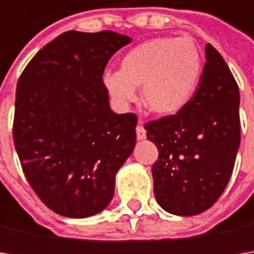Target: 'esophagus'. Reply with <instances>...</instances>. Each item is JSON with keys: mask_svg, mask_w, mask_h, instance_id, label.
Instances as JSON below:
<instances>
[{"mask_svg": "<svg viewBox=\"0 0 254 254\" xmlns=\"http://www.w3.org/2000/svg\"><path fill=\"white\" fill-rule=\"evenodd\" d=\"M137 138L138 140H144L145 138V135H147V131H145V128L142 127V120H138V124H137Z\"/></svg>", "mask_w": 254, "mask_h": 254, "instance_id": "obj_1", "label": "esophagus"}]
</instances>
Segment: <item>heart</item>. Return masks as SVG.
Wrapping results in <instances>:
<instances>
[{
    "label": "heart",
    "instance_id": "b5f03b06",
    "mask_svg": "<svg viewBox=\"0 0 254 254\" xmlns=\"http://www.w3.org/2000/svg\"><path fill=\"white\" fill-rule=\"evenodd\" d=\"M202 58L190 36H158L131 48L120 70H106L103 86L114 103L127 107L142 86V103L158 116L182 112L198 89Z\"/></svg>",
    "mask_w": 254,
    "mask_h": 254
}]
</instances>
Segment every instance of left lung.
Instances as JSON below:
<instances>
[{
	"instance_id": "8db88e82",
	"label": "left lung",
	"mask_w": 254,
	"mask_h": 254,
	"mask_svg": "<svg viewBox=\"0 0 254 254\" xmlns=\"http://www.w3.org/2000/svg\"><path fill=\"white\" fill-rule=\"evenodd\" d=\"M199 87L182 112L145 123L157 144L154 193L162 209L198 215L219 199L233 172L240 144L239 87L210 44Z\"/></svg>"
}]
</instances>
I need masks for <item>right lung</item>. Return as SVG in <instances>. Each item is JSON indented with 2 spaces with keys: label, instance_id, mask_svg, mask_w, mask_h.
<instances>
[{
  "label": "right lung",
  "instance_id": "right-lung-1",
  "mask_svg": "<svg viewBox=\"0 0 254 254\" xmlns=\"http://www.w3.org/2000/svg\"><path fill=\"white\" fill-rule=\"evenodd\" d=\"M130 38L67 31L35 55L16 84L15 150L31 188L58 215L87 218L114 195L135 145L137 116L110 110L103 73Z\"/></svg>",
  "mask_w": 254,
  "mask_h": 254
}]
</instances>
